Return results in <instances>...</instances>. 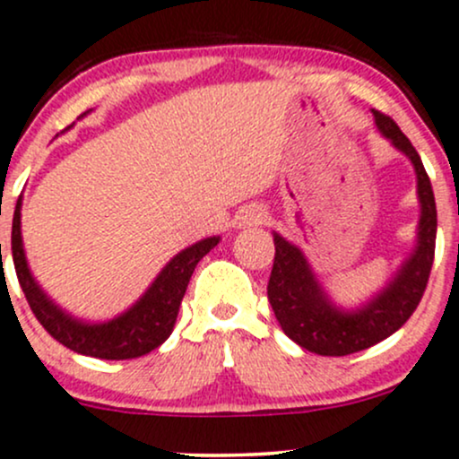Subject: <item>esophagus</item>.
Returning <instances> with one entry per match:
<instances>
[{
    "label": "esophagus",
    "instance_id": "esophagus-1",
    "mask_svg": "<svg viewBox=\"0 0 459 459\" xmlns=\"http://www.w3.org/2000/svg\"><path fill=\"white\" fill-rule=\"evenodd\" d=\"M257 221H262V215H259V213L250 215V224H257Z\"/></svg>",
    "mask_w": 459,
    "mask_h": 459
}]
</instances>
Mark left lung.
<instances>
[{
	"instance_id": "8db88e82",
	"label": "left lung",
	"mask_w": 459,
	"mask_h": 459,
	"mask_svg": "<svg viewBox=\"0 0 459 459\" xmlns=\"http://www.w3.org/2000/svg\"><path fill=\"white\" fill-rule=\"evenodd\" d=\"M374 116L383 136H387L400 152L407 153L416 167L418 197L422 204L418 246L411 257L403 264L394 281L360 310H336L316 283L301 250L274 233V264L268 279V301L277 321L281 323V330L294 343L321 356L354 354L380 343L400 330L427 290L433 255H436V197L420 156L389 116L376 109Z\"/></svg>"
}]
</instances>
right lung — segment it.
Masks as SVG:
<instances>
[{
  "label": "right lung",
  "instance_id": "1",
  "mask_svg": "<svg viewBox=\"0 0 459 459\" xmlns=\"http://www.w3.org/2000/svg\"><path fill=\"white\" fill-rule=\"evenodd\" d=\"M217 242L220 238H206L178 253L162 268V273L158 274L152 288L143 294L141 301H136V306L129 307L125 315L108 323H83L55 306L48 294L37 286L28 270L22 244V197L14 206L11 238L14 273H17L19 286L26 294V301L37 321L46 327L52 339L70 347L76 354L105 360L138 359L165 343L176 325L178 310H180L193 270L211 248H215Z\"/></svg>",
  "mask_w": 459,
  "mask_h": 459
}]
</instances>
